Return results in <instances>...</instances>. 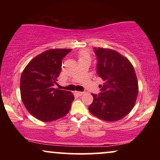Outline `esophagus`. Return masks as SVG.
Returning a JSON list of instances; mask_svg holds the SVG:
<instances>
[{
    "label": "esophagus",
    "mask_w": 160,
    "mask_h": 160,
    "mask_svg": "<svg viewBox=\"0 0 160 160\" xmlns=\"http://www.w3.org/2000/svg\"><path fill=\"white\" fill-rule=\"evenodd\" d=\"M76 93L77 94L78 96H82V95H83L84 94V92H76Z\"/></svg>",
    "instance_id": "1"
}]
</instances>
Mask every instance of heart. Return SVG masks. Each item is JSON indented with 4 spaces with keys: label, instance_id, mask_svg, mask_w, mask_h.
I'll return each mask as SVG.
<instances>
[{
    "label": "heart",
    "instance_id": "obj_1",
    "mask_svg": "<svg viewBox=\"0 0 160 160\" xmlns=\"http://www.w3.org/2000/svg\"><path fill=\"white\" fill-rule=\"evenodd\" d=\"M79 57L80 58H89V53L87 51H82L80 52L79 53Z\"/></svg>",
    "mask_w": 160,
    "mask_h": 160
}]
</instances>
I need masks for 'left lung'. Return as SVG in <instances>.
Instances as JSON below:
<instances>
[{
  "label": "left lung",
  "instance_id": "left-lung-1",
  "mask_svg": "<svg viewBox=\"0 0 160 160\" xmlns=\"http://www.w3.org/2000/svg\"><path fill=\"white\" fill-rule=\"evenodd\" d=\"M98 58L97 73L103 81L99 95L92 94L89 106L92 114L108 122H116L132 111L138 94V82L132 63L111 49L94 48Z\"/></svg>",
  "mask_w": 160,
  "mask_h": 160
}]
</instances>
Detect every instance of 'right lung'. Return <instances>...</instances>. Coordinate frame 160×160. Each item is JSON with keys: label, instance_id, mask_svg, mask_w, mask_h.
<instances>
[{"label": "right lung", "instance_id": "obj_1", "mask_svg": "<svg viewBox=\"0 0 160 160\" xmlns=\"http://www.w3.org/2000/svg\"><path fill=\"white\" fill-rule=\"evenodd\" d=\"M70 49H52L30 61L20 78L22 102L30 114L42 122L65 117L74 100L72 92L54 88L61 71L62 60Z\"/></svg>", "mask_w": 160, "mask_h": 160}]
</instances>
